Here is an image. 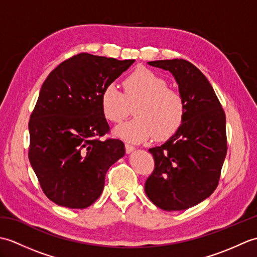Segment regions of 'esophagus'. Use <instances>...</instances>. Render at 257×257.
<instances>
[{
    "instance_id": "obj_1",
    "label": "esophagus",
    "mask_w": 257,
    "mask_h": 257,
    "mask_svg": "<svg viewBox=\"0 0 257 257\" xmlns=\"http://www.w3.org/2000/svg\"><path fill=\"white\" fill-rule=\"evenodd\" d=\"M124 147H125V152H127V154H132V152L136 149L133 145H129V144H125Z\"/></svg>"
}]
</instances>
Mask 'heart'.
<instances>
[{"instance_id": "b5f03b06", "label": "heart", "mask_w": 257, "mask_h": 257, "mask_svg": "<svg viewBox=\"0 0 257 257\" xmlns=\"http://www.w3.org/2000/svg\"><path fill=\"white\" fill-rule=\"evenodd\" d=\"M123 95L116 85L109 84L100 95L101 111L111 122H120L134 106L135 118L114 129L117 137L143 141L155 137L170 138L181 127L184 119V101L178 91L168 88L165 78L148 68L139 67L122 81Z\"/></svg>"}]
</instances>
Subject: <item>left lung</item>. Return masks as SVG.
Instances as JSON below:
<instances>
[{"label":"left lung","mask_w":257,"mask_h":257,"mask_svg":"<svg viewBox=\"0 0 257 257\" xmlns=\"http://www.w3.org/2000/svg\"><path fill=\"white\" fill-rule=\"evenodd\" d=\"M168 70L184 101V119L178 132L160 147L149 149L155 170L145 192L165 211L192 207L214 192L226 156L225 113L205 76L184 59L149 62Z\"/></svg>","instance_id":"8db88e82"}]
</instances>
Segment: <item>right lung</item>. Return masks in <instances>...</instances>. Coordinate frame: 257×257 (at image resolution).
<instances>
[{
	"label": "right lung",
	"mask_w": 257,
	"mask_h": 257,
	"mask_svg": "<svg viewBox=\"0 0 257 257\" xmlns=\"http://www.w3.org/2000/svg\"><path fill=\"white\" fill-rule=\"evenodd\" d=\"M134 62L81 53L59 64L43 83L29 123V158L54 203L91 205L108 169L124 156L122 141L98 139L109 132L100 95Z\"/></svg>",
	"instance_id": "right-lung-1"
}]
</instances>
